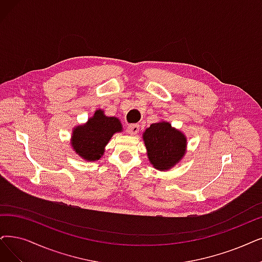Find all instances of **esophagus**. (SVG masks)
<instances>
[{
	"mask_svg": "<svg viewBox=\"0 0 262 262\" xmlns=\"http://www.w3.org/2000/svg\"><path fill=\"white\" fill-rule=\"evenodd\" d=\"M127 131H128V133H130L132 135L137 134L140 131V125L138 123H131L128 125Z\"/></svg>",
	"mask_w": 262,
	"mask_h": 262,
	"instance_id": "obj_1",
	"label": "esophagus"
}]
</instances>
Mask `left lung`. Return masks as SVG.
I'll list each match as a JSON object with an SVG mask.
<instances>
[{"label":"left lung","mask_w":262,"mask_h":262,"mask_svg":"<svg viewBox=\"0 0 262 262\" xmlns=\"http://www.w3.org/2000/svg\"><path fill=\"white\" fill-rule=\"evenodd\" d=\"M150 163L158 170H167L185 155L186 138L169 122L152 123L143 134Z\"/></svg>","instance_id":"8db88e82"}]
</instances>
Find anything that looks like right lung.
Masks as SVG:
<instances>
[{"label": "right lung", "instance_id": "add662e5", "mask_svg": "<svg viewBox=\"0 0 262 262\" xmlns=\"http://www.w3.org/2000/svg\"><path fill=\"white\" fill-rule=\"evenodd\" d=\"M120 121L115 117H106L103 111H97L95 116L83 125H79L72 137L74 150L89 161L99 160L105 146L115 132L121 131Z\"/></svg>", "mask_w": 262, "mask_h": 262}]
</instances>
